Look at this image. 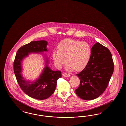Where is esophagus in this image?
Listing matches in <instances>:
<instances>
[{"instance_id": "obj_1", "label": "esophagus", "mask_w": 126, "mask_h": 126, "mask_svg": "<svg viewBox=\"0 0 126 126\" xmlns=\"http://www.w3.org/2000/svg\"><path fill=\"white\" fill-rule=\"evenodd\" d=\"M62 76L64 77H70V75L69 74H67V73H64L62 74Z\"/></svg>"}]
</instances>
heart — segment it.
<instances>
[{
    "label": "heart",
    "instance_id": "heart-1",
    "mask_svg": "<svg viewBox=\"0 0 126 126\" xmlns=\"http://www.w3.org/2000/svg\"><path fill=\"white\" fill-rule=\"evenodd\" d=\"M58 48L53 52L52 58L58 68L66 63V68L80 71L87 65L91 57L92 49L87 42L66 39L58 44Z\"/></svg>",
    "mask_w": 126,
    "mask_h": 126
}]
</instances>
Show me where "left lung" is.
Returning <instances> with one entry per match:
<instances>
[{"label":"left lung","instance_id":"obj_1","mask_svg":"<svg viewBox=\"0 0 126 126\" xmlns=\"http://www.w3.org/2000/svg\"><path fill=\"white\" fill-rule=\"evenodd\" d=\"M91 49L88 64L77 74L80 83L76 93L84 100H92L100 96L107 87L114 71L112 55L108 48L97 42Z\"/></svg>","mask_w":126,"mask_h":126}]
</instances>
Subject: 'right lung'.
Returning <instances> with one entry per match:
<instances>
[{"instance_id":"obj_1","label":"right lung","mask_w":126,"mask_h":126,"mask_svg":"<svg viewBox=\"0 0 126 126\" xmlns=\"http://www.w3.org/2000/svg\"><path fill=\"white\" fill-rule=\"evenodd\" d=\"M48 42L45 41L31 42L19 48L14 62V71L18 84L29 96L37 100L47 99L53 93L58 79L61 77L60 71H53L48 66V60L40 78L33 82L26 81L22 76L21 62L32 52L47 51Z\"/></svg>"}]
</instances>
